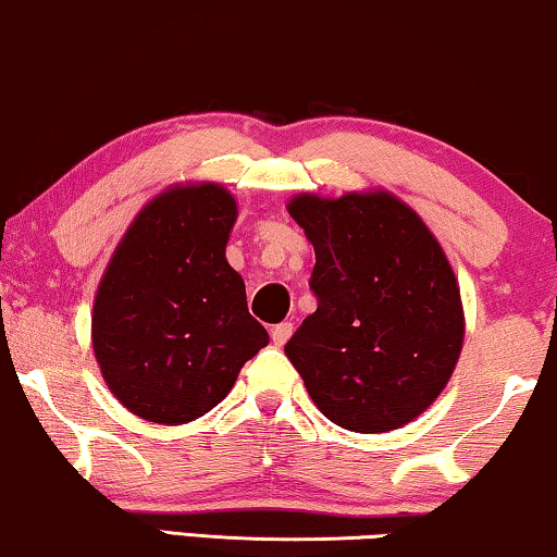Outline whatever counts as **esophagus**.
I'll use <instances>...</instances> for the list:
<instances>
[{"label": "esophagus", "mask_w": 557, "mask_h": 557, "mask_svg": "<svg viewBox=\"0 0 557 557\" xmlns=\"http://www.w3.org/2000/svg\"><path fill=\"white\" fill-rule=\"evenodd\" d=\"M294 334V324L292 322H281V324H276L271 330V339H273V345L276 347H284L286 342H288V337H292Z\"/></svg>", "instance_id": "obj_1"}]
</instances>
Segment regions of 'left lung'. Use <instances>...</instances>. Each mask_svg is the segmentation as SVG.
Listing matches in <instances>:
<instances>
[{
    "label": "left lung",
    "mask_w": 557,
    "mask_h": 557,
    "mask_svg": "<svg viewBox=\"0 0 557 557\" xmlns=\"http://www.w3.org/2000/svg\"><path fill=\"white\" fill-rule=\"evenodd\" d=\"M317 253V311L286 342L311 400L332 423L385 433L421 416L459 360L456 276L423 220L387 193L288 205Z\"/></svg>",
    "instance_id": "obj_1"
}]
</instances>
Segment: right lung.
Listing matches in <instances>:
<instances>
[{
  "label": "right lung",
  "mask_w": 557,
  "mask_h": 557,
  "mask_svg": "<svg viewBox=\"0 0 557 557\" xmlns=\"http://www.w3.org/2000/svg\"><path fill=\"white\" fill-rule=\"evenodd\" d=\"M238 215L220 185L174 187L119 243L94 304V349L111 393L151 423H187L231 393L269 345L225 261Z\"/></svg>",
  "instance_id": "1"
}]
</instances>
